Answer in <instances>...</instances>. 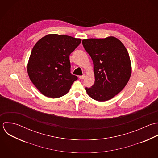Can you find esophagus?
Wrapping results in <instances>:
<instances>
[{
    "label": "esophagus",
    "instance_id": "1",
    "mask_svg": "<svg viewBox=\"0 0 158 158\" xmlns=\"http://www.w3.org/2000/svg\"><path fill=\"white\" fill-rule=\"evenodd\" d=\"M85 75H80V76H79V78L80 79H81V80H83V79H84L85 78Z\"/></svg>",
    "mask_w": 158,
    "mask_h": 158
}]
</instances>
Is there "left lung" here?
Masks as SVG:
<instances>
[{"label": "left lung", "mask_w": 158, "mask_h": 158, "mask_svg": "<svg viewBox=\"0 0 158 158\" xmlns=\"http://www.w3.org/2000/svg\"><path fill=\"white\" fill-rule=\"evenodd\" d=\"M83 45L94 65V84L86 88L92 99L104 102L114 97L126 86L131 75L129 55L123 43L114 37L89 39Z\"/></svg>", "instance_id": "8db88e82"}]
</instances>
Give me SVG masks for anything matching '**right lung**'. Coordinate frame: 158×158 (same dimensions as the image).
I'll return each mask as SVG.
<instances>
[{
  "instance_id": "1",
  "label": "right lung",
  "mask_w": 158,
  "mask_h": 158,
  "mask_svg": "<svg viewBox=\"0 0 158 158\" xmlns=\"http://www.w3.org/2000/svg\"><path fill=\"white\" fill-rule=\"evenodd\" d=\"M81 41L80 39L53 34L35 44L28 61L27 73L43 95L51 98L62 97L78 79L70 73L69 55Z\"/></svg>"
}]
</instances>
